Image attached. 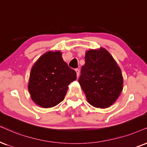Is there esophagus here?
Here are the masks:
<instances>
[{
  "instance_id": "obj_1",
  "label": "esophagus",
  "mask_w": 147,
  "mask_h": 147,
  "mask_svg": "<svg viewBox=\"0 0 147 147\" xmlns=\"http://www.w3.org/2000/svg\"><path fill=\"white\" fill-rule=\"evenodd\" d=\"M75 71H76V72H77V77H79V74H80V70H79V69H78V68H77V69L75 70Z\"/></svg>"
}]
</instances>
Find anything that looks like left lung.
Masks as SVG:
<instances>
[{
    "mask_svg": "<svg viewBox=\"0 0 147 147\" xmlns=\"http://www.w3.org/2000/svg\"><path fill=\"white\" fill-rule=\"evenodd\" d=\"M85 62L79 83L87 102L100 109L111 107L123 90L120 68L110 53L102 47L87 51Z\"/></svg>",
    "mask_w": 147,
    "mask_h": 147,
    "instance_id": "1",
    "label": "left lung"
}]
</instances>
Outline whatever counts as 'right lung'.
I'll use <instances>...</instances> for the list:
<instances>
[{
	"instance_id": "1",
	"label": "right lung",
	"mask_w": 147,
	"mask_h": 147,
	"mask_svg": "<svg viewBox=\"0 0 147 147\" xmlns=\"http://www.w3.org/2000/svg\"><path fill=\"white\" fill-rule=\"evenodd\" d=\"M76 79V72L63 60L62 53L50 51L33 65L28 87L35 104L51 108L64 99L68 85Z\"/></svg>"
}]
</instances>
